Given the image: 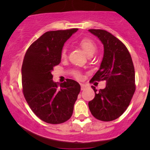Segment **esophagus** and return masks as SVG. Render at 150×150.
<instances>
[{"label": "esophagus", "mask_w": 150, "mask_h": 150, "mask_svg": "<svg viewBox=\"0 0 150 150\" xmlns=\"http://www.w3.org/2000/svg\"><path fill=\"white\" fill-rule=\"evenodd\" d=\"M81 90H84L85 88H86V86L85 84H83V83H81Z\"/></svg>", "instance_id": "esophagus-1"}]
</instances>
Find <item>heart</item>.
Returning a JSON list of instances; mask_svg holds the SVG:
<instances>
[{"mask_svg":"<svg viewBox=\"0 0 150 150\" xmlns=\"http://www.w3.org/2000/svg\"><path fill=\"white\" fill-rule=\"evenodd\" d=\"M78 43L80 46V47H81V48L88 55L93 54L96 52V45H95L94 42H93L91 39L88 38H83L81 40H79ZM62 58H65L66 57L65 48H64V49L62 50Z\"/></svg>","mask_w":150,"mask_h":150,"instance_id":"heart-1","label":"heart"}]
</instances>
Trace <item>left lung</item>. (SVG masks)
<instances>
[{"instance_id": "8db88e82", "label": "left lung", "mask_w": 150, "mask_h": 150, "mask_svg": "<svg viewBox=\"0 0 150 150\" xmlns=\"http://www.w3.org/2000/svg\"><path fill=\"white\" fill-rule=\"evenodd\" d=\"M104 46L99 70L91 81H106L104 89L92 86L95 97L88 102L94 117L102 121L118 118L126 110L135 92V70L132 59L125 45L111 33L103 30H88Z\"/></svg>"}]
</instances>
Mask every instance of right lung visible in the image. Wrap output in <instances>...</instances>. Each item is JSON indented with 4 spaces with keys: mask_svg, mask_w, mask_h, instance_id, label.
Returning <instances> with one entry per match:
<instances>
[{
    "mask_svg": "<svg viewBox=\"0 0 150 150\" xmlns=\"http://www.w3.org/2000/svg\"><path fill=\"white\" fill-rule=\"evenodd\" d=\"M78 29L48 31L31 45L24 57L22 82L25 99L33 112L43 121L59 124L73 112L81 86L74 80L57 84L51 74L61 62L64 43Z\"/></svg>",
    "mask_w": 150,
    "mask_h": 150,
    "instance_id": "1",
    "label": "right lung"
}]
</instances>
